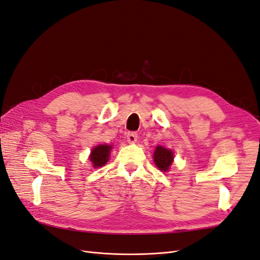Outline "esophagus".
Instances as JSON below:
<instances>
[{"label": "esophagus", "mask_w": 260, "mask_h": 260, "mask_svg": "<svg viewBox=\"0 0 260 260\" xmlns=\"http://www.w3.org/2000/svg\"><path fill=\"white\" fill-rule=\"evenodd\" d=\"M138 140V134L136 132H129L127 134V141L129 143H136Z\"/></svg>", "instance_id": "esophagus-1"}]
</instances>
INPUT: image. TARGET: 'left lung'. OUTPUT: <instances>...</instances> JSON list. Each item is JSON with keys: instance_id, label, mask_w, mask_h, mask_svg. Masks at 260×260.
I'll return each instance as SVG.
<instances>
[{"instance_id": "obj_1", "label": "left lung", "mask_w": 260, "mask_h": 260, "mask_svg": "<svg viewBox=\"0 0 260 260\" xmlns=\"http://www.w3.org/2000/svg\"><path fill=\"white\" fill-rule=\"evenodd\" d=\"M154 161L161 171H168L169 167L173 162L172 150L167 149L162 146H157L154 153Z\"/></svg>"}]
</instances>
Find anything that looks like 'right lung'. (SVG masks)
<instances>
[{"label": "right lung", "mask_w": 260, "mask_h": 260, "mask_svg": "<svg viewBox=\"0 0 260 260\" xmlns=\"http://www.w3.org/2000/svg\"><path fill=\"white\" fill-rule=\"evenodd\" d=\"M111 149L112 146L109 145H99L94 147L90 155V161L93 164V167L99 168L104 166L109 160Z\"/></svg>", "instance_id": "obj_1"}]
</instances>
